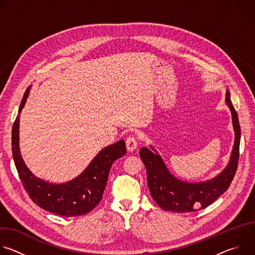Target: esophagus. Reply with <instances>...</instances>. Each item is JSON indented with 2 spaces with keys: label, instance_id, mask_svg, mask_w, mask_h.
Wrapping results in <instances>:
<instances>
[{
  "label": "esophagus",
  "instance_id": "esophagus-1",
  "mask_svg": "<svg viewBox=\"0 0 255 255\" xmlns=\"http://www.w3.org/2000/svg\"><path fill=\"white\" fill-rule=\"evenodd\" d=\"M138 146V140L134 136H130L126 139V147L129 151H133Z\"/></svg>",
  "mask_w": 255,
  "mask_h": 255
}]
</instances>
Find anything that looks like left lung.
<instances>
[{"label":"left lung","instance_id":"left-lung-1","mask_svg":"<svg viewBox=\"0 0 255 255\" xmlns=\"http://www.w3.org/2000/svg\"><path fill=\"white\" fill-rule=\"evenodd\" d=\"M226 102L232 113L235 143L228 166L212 180L198 184L180 181L168 172L158 154L146 147L141 148L139 154L146 168L150 195L161 209L175 213L195 212L210 206L230 187L238 166L241 130L229 91L226 94Z\"/></svg>","mask_w":255,"mask_h":255}]
</instances>
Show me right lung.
I'll use <instances>...</instances> for the list:
<instances>
[{
  "mask_svg": "<svg viewBox=\"0 0 255 255\" xmlns=\"http://www.w3.org/2000/svg\"><path fill=\"white\" fill-rule=\"evenodd\" d=\"M30 88L22 98L19 113L23 109ZM20 114L12 128V152L21 183L30 199L45 211L62 217L81 216L91 212L102 200L111 166L126 153L124 140L104 148L88 168L77 178L62 185H52L36 178L24 164L19 150Z\"/></svg>",
  "mask_w": 255,
  "mask_h": 255,
  "instance_id": "add662e5",
  "label": "right lung"
}]
</instances>
